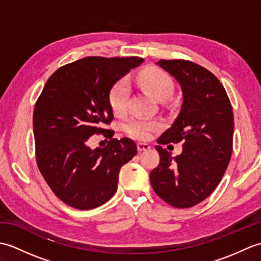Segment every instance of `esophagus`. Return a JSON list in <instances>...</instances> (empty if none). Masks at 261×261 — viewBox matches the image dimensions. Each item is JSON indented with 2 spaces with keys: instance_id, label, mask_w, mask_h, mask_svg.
I'll use <instances>...</instances> for the list:
<instances>
[{
  "instance_id": "34e87169",
  "label": "esophagus",
  "mask_w": 261,
  "mask_h": 261,
  "mask_svg": "<svg viewBox=\"0 0 261 261\" xmlns=\"http://www.w3.org/2000/svg\"><path fill=\"white\" fill-rule=\"evenodd\" d=\"M138 151H147V150H149V149L151 148V146L150 145H148V143H142V142H140V143H138Z\"/></svg>"
}]
</instances>
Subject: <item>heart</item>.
<instances>
[{
	"label": "heart",
	"mask_w": 261,
	"mask_h": 261,
	"mask_svg": "<svg viewBox=\"0 0 261 261\" xmlns=\"http://www.w3.org/2000/svg\"><path fill=\"white\" fill-rule=\"evenodd\" d=\"M138 83L159 101L168 98L174 91V83L166 71L156 68L148 67L138 74ZM130 95V86L126 80L122 79L114 83L109 92V103L115 114L124 113L127 108V101ZM159 127L157 121L134 118L124 124V131L127 135L136 139L145 140L150 137Z\"/></svg>",
	"instance_id": "1"
}]
</instances>
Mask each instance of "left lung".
<instances>
[{
	"instance_id": "1",
	"label": "left lung",
	"mask_w": 261,
	"mask_h": 261,
	"mask_svg": "<svg viewBox=\"0 0 261 261\" xmlns=\"http://www.w3.org/2000/svg\"><path fill=\"white\" fill-rule=\"evenodd\" d=\"M157 65L179 83L182 92L178 116L157 142L184 143L176 157L156 146L160 162L150 173L151 186L171 206L192 207L212 194L228 167L233 112L223 85L206 68L182 59H160Z\"/></svg>"
}]
</instances>
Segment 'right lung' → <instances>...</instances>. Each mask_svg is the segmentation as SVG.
<instances>
[{"label": "right lung", "mask_w": 261, "mask_h": 261, "mask_svg": "<svg viewBox=\"0 0 261 261\" xmlns=\"http://www.w3.org/2000/svg\"><path fill=\"white\" fill-rule=\"evenodd\" d=\"M143 63L139 57H85L49 77L33 111L38 168L59 199L77 210L108 202L118 187L122 166L137 154L129 138L91 149V137L107 134L113 120L109 92ZM105 137V136H104Z\"/></svg>", "instance_id": "obj_1"}]
</instances>
